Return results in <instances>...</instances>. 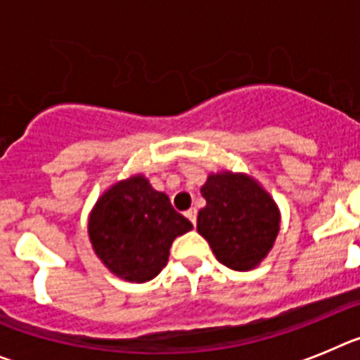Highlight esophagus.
Masks as SVG:
<instances>
[{
    "label": "esophagus",
    "instance_id": "1",
    "mask_svg": "<svg viewBox=\"0 0 360 360\" xmlns=\"http://www.w3.org/2000/svg\"><path fill=\"white\" fill-rule=\"evenodd\" d=\"M184 215H186L188 220H190V222L195 226V222H197V210L195 208H190L186 213H184Z\"/></svg>",
    "mask_w": 360,
    "mask_h": 360
}]
</instances>
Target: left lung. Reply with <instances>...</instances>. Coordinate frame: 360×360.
Returning <instances> with one entry per match:
<instances>
[{
    "label": "left lung",
    "instance_id": "8db88e82",
    "mask_svg": "<svg viewBox=\"0 0 360 360\" xmlns=\"http://www.w3.org/2000/svg\"><path fill=\"white\" fill-rule=\"evenodd\" d=\"M200 193L206 206L197 231L220 264L235 271L255 269L273 249L280 231V210L273 197L245 174H212Z\"/></svg>",
    "mask_w": 360,
    "mask_h": 360
}]
</instances>
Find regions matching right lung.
Masks as SVG:
<instances>
[{
  "instance_id": "1",
  "label": "right lung",
  "mask_w": 360,
  "mask_h": 360,
  "mask_svg": "<svg viewBox=\"0 0 360 360\" xmlns=\"http://www.w3.org/2000/svg\"><path fill=\"white\" fill-rule=\"evenodd\" d=\"M193 226L143 176L112 184L89 215V240L96 257L118 278L152 280L167 265L170 245Z\"/></svg>"
}]
</instances>
